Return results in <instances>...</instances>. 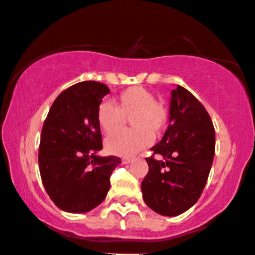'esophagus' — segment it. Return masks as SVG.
Returning <instances> with one entry per match:
<instances>
[{
    "mask_svg": "<svg viewBox=\"0 0 255 255\" xmlns=\"http://www.w3.org/2000/svg\"><path fill=\"white\" fill-rule=\"evenodd\" d=\"M132 160H133L132 156H125V158L122 159L123 164H128V163H130V161H132Z\"/></svg>",
    "mask_w": 255,
    "mask_h": 255,
    "instance_id": "obj_1",
    "label": "esophagus"
}]
</instances>
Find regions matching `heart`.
I'll use <instances>...</instances> for the list:
<instances>
[{"mask_svg": "<svg viewBox=\"0 0 255 255\" xmlns=\"http://www.w3.org/2000/svg\"><path fill=\"white\" fill-rule=\"evenodd\" d=\"M168 118V110L155 101V96L137 86L121 92L117 106L102 102L97 109V123L106 134L120 132L127 120L134 127L107 138V150L117 155H129L148 146L153 140V133L159 135L165 129Z\"/></svg>", "mask_w": 255, "mask_h": 255, "instance_id": "obj_1", "label": "heart"}]
</instances>
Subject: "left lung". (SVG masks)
Listing matches in <instances>:
<instances>
[{
    "mask_svg": "<svg viewBox=\"0 0 255 255\" xmlns=\"http://www.w3.org/2000/svg\"><path fill=\"white\" fill-rule=\"evenodd\" d=\"M215 144V128L204 105L177 85L171 91L168 129L145 158L144 202L163 216H177L194 206L207 182Z\"/></svg>",
    "mask_w": 255,
    "mask_h": 255,
    "instance_id": "obj_1",
    "label": "left lung"
}]
</instances>
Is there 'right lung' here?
Listing matches in <instances>:
<instances>
[{
    "instance_id": "right-lung-1",
    "label": "right lung",
    "mask_w": 255,
    "mask_h": 255,
    "mask_svg": "<svg viewBox=\"0 0 255 255\" xmlns=\"http://www.w3.org/2000/svg\"><path fill=\"white\" fill-rule=\"evenodd\" d=\"M110 94L105 84L82 81L64 90L49 110L39 144L40 177L51 201L66 212L99 206L110 190L118 156H99L102 134L97 109Z\"/></svg>"
}]
</instances>
